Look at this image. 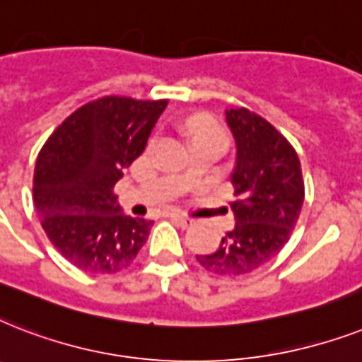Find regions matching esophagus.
I'll list each match as a JSON object with an SVG mask.
<instances>
[{
  "label": "esophagus",
  "instance_id": "esophagus-1",
  "mask_svg": "<svg viewBox=\"0 0 362 362\" xmlns=\"http://www.w3.org/2000/svg\"><path fill=\"white\" fill-rule=\"evenodd\" d=\"M172 218L175 222H177L179 226L181 228H187V226H190V224H192V218H189V216H183V215H172Z\"/></svg>",
  "mask_w": 362,
  "mask_h": 362
}]
</instances>
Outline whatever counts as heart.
Segmentation results:
<instances>
[{"label": "heart", "instance_id": "b5f03b06", "mask_svg": "<svg viewBox=\"0 0 362 362\" xmlns=\"http://www.w3.org/2000/svg\"><path fill=\"white\" fill-rule=\"evenodd\" d=\"M192 132H194V138H207V136H221V138H226V132L222 131L221 125L213 121L211 117H205V115H199L192 119ZM155 144V140H151V146Z\"/></svg>", "mask_w": 362, "mask_h": 362}]
</instances>
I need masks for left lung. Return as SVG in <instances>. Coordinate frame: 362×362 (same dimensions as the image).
Masks as SVG:
<instances>
[{"label":"left lung","instance_id":"1","mask_svg":"<svg viewBox=\"0 0 362 362\" xmlns=\"http://www.w3.org/2000/svg\"><path fill=\"white\" fill-rule=\"evenodd\" d=\"M237 157L231 183L235 228L215 252L196 256L215 274L239 276L282 250L299 221L305 181L296 149L267 119L247 108L226 110Z\"/></svg>","mask_w":362,"mask_h":362}]
</instances>
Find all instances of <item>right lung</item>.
Returning <instances> with one entry per match:
<instances>
[{"mask_svg": "<svg viewBox=\"0 0 362 362\" xmlns=\"http://www.w3.org/2000/svg\"><path fill=\"white\" fill-rule=\"evenodd\" d=\"M168 100L103 97L72 112L40 149L33 199L40 224L66 262L112 274L134 262L153 222L125 215L114 194L140 157Z\"/></svg>", "mask_w": 362, "mask_h": 362, "instance_id": "add662e5", "label": "right lung"}]
</instances>
